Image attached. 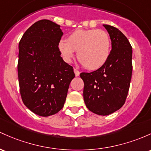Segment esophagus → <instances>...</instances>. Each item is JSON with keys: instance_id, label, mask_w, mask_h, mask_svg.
Here are the masks:
<instances>
[{"instance_id": "obj_1", "label": "esophagus", "mask_w": 151, "mask_h": 151, "mask_svg": "<svg viewBox=\"0 0 151 151\" xmlns=\"http://www.w3.org/2000/svg\"><path fill=\"white\" fill-rule=\"evenodd\" d=\"M74 74H75L76 77H78V76H79V74H80V72H79V70H77V69H74Z\"/></svg>"}]
</instances>
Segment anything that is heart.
<instances>
[{
  "mask_svg": "<svg viewBox=\"0 0 151 151\" xmlns=\"http://www.w3.org/2000/svg\"><path fill=\"white\" fill-rule=\"evenodd\" d=\"M58 49L65 62H71L77 51V59L89 70L100 69L108 60L111 40L103 30H77L68 37V41L61 40Z\"/></svg>",
  "mask_w": 151,
  "mask_h": 151,
  "instance_id": "1",
  "label": "heart"
}]
</instances>
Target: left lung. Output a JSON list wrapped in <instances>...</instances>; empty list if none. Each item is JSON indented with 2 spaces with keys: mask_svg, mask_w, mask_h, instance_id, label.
Masks as SVG:
<instances>
[{
  "mask_svg": "<svg viewBox=\"0 0 151 151\" xmlns=\"http://www.w3.org/2000/svg\"><path fill=\"white\" fill-rule=\"evenodd\" d=\"M111 39L108 60L94 72H82L84 101L91 112L108 115L125 103L132 77V46L126 36L117 28L103 25Z\"/></svg>",
  "mask_w": 151,
  "mask_h": 151,
  "instance_id": "8db88e82",
  "label": "left lung"
}]
</instances>
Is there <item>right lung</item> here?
Instances as JSON below:
<instances>
[{"mask_svg": "<svg viewBox=\"0 0 151 151\" xmlns=\"http://www.w3.org/2000/svg\"><path fill=\"white\" fill-rule=\"evenodd\" d=\"M63 32L60 26L41 20L26 30L19 45L18 75L21 98L31 112L42 117L63 108L71 81L72 66L58 49Z\"/></svg>", "mask_w": 151, "mask_h": 151, "instance_id": "add662e5", "label": "right lung"}]
</instances>
